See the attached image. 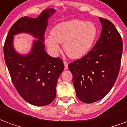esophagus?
Listing matches in <instances>:
<instances>
[{
  "instance_id": "esophagus-1",
  "label": "esophagus",
  "mask_w": 127,
  "mask_h": 127,
  "mask_svg": "<svg viewBox=\"0 0 127 127\" xmlns=\"http://www.w3.org/2000/svg\"><path fill=\"white\" fill-rule=\"evenodd\" d=\"M64 69H68V63L66 61H64Z\"/></svg>"
}]
</instances>
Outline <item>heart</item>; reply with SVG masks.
<instances>
[{
  "mask_svg": "<svg viewBox=\"0 0 127 127\" xmlns=\"http://www.w3.org/2000/svg\"><path fill=\"white\" fill-rule=\"evenodd\" d=\"M50 34L45 37V42L53 54H58L61 50L59 43H63L64 51L70 58H80L93 47L98 30L93 22L71 20L57 24Z\"/></svg>",
  "mask_w": 127,
  "mask_h": 127,
  "instance_id": "heart-1",
  "label": "heart"
}]
</instances>
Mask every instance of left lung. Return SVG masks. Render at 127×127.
<instances>
[{"instance_id":"obj_1","label":"left lung","mask_w":127,"mask_h":127,"mask_svg":"<svg viewBox=\"0 0 127 127\" xmlns=\"http://www.w3.org/2000/svg\"><path fill=\"white\" fill-rule=\"evenodd\" d=\"M101 35L89 52L69 64L76 96L86 103L99 101L109 93L117 79L123 54V40L114 25L99 18Z\"/></svg>"}]
</instances>
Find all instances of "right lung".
<instances>
[{"label": "right lung", "mask_w": 127, "mask_h": 127, "mask_svg": "<svg viewBox=\"0 0 127 127\" xmlns=\"http://www.w3.org/2000/svg\"><path fill=\"white\" fill-rule=\"evenodd\" d=\"M54 12V9L45 10L36 18L19 19L10 29L4 42V61L13 84L20 95L34 105L44 106L54 100L58 77L64 68L61 58L47 54L43 43L47 20ZM22 32L38 39L26 55L18 54L13 47V36Z\"/></svg>", "instance_id": "right-lung-1"}]
</instances>
